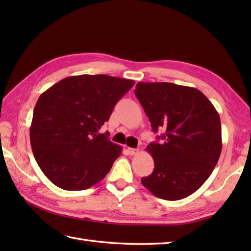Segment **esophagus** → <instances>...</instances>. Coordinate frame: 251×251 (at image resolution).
Here are the masks:
<instances>
[{
    "mask_svg": "<svg viewBox=\"0 0 251 251\" xmlns=\"http://www.w3.org/2000/svg\"><path fill=\"white\" fill-rule=\"evenodd\" d=\"M127 151H128L129 155H136V154L139 153V150H138V149H132V148H128L127 149Z\"/></svg>",
    "mask_w": 251,
    "mask_h": 251,
    "instance_id": "1",
    "label": "esophagus"
}]
</instances>
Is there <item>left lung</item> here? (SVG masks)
Returning a JSON list of instances; mask_svg holds the SVG:
<instances>
[{
    "label": "left lung",
    "mask_w": 251,
    "mask_h": 251,
    "mask_svg": "<svg viewBox=\"0 0 251 251\" xmlns=\"http://www.w3.org/2000/svg\"><path fill=\"white\" fill-rule=\"evenodd\" d=\"M135 95L152 129L165 130L147 147L153 173L143 186L159 199L178 201L193 194L209 178L222 150L220 117L199 89L173 83L139 82Z\"/></svg>",
    "instance_id": "8db88e82"
}]
</instances>
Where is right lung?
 Wrapping results in <instances>:
<instances>
[{"label": "right lung", "mask_w": 251, "mask_h": 251, "mask_svg": "<svg viewBox=\"0 0 251 251\" xmlns=\"http://www.w3.org/2000/svg\"><path fill=\"white\" fill-rule=\"evenodd\" d=\"M134 84L105 74H83L63 78L40 96L30 141L37 165L55 185L81 191L110 172L122 148L99 129Z\"/></svg>", "instance_id": "1"}]
</instances>
